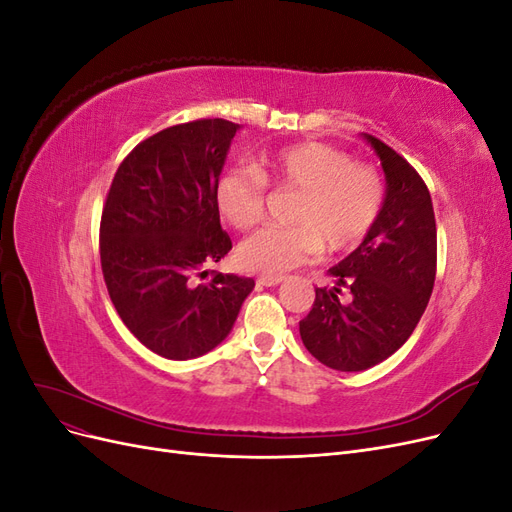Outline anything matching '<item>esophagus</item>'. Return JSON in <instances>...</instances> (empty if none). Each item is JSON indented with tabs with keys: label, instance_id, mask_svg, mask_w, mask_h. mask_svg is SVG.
<instances>
[{
	"label": "esophagus",
	"instance_id": "1",
	"mask_svg": "<svg viewBox=\"0 0 512 512\" xmlns=\"http://www.w3.org/2000/svg\"><path fill=\"white\" fill-rule=\"evenodd\" d=\"M282 280H284L282 275H260L256 282H258V286H267L269 288V286H277Z\"/></svg>",
	"mask_w": 512,
	"mask_h": 512
}]
</instances>
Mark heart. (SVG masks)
Segmentation results:
<instances>
[{"label":"heart","mask_w":512,"mask_h":512,"mask_svg":"<svg viewBox=\"0 0 512 512\" xmlns=\"http://www.w3.org/2000/svg\"><path fill=\"white\" fill-rule=\"evenodd\" d=\"M265 185L299 192L288 211L292 226H267L239 245L241 267L265 275L299 267L322 247L350 250L376 224L384 203L374 168L354 164L335 147L299 143L258 158L252 168L224 170L213 190L220 218L237 230L256 226L265 213Z\"/></svg>","instance_id":"heart-1"}]
</instances>
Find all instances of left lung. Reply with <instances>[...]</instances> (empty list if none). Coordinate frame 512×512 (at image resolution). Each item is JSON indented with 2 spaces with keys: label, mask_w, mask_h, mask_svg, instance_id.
<instances>
[{
  "label": "left lung",
  "mask_w": 512,
  "mask_h": 512,
  "mask_svg": "<svg viewBox=\"0 0 512 512\" xmlns=\"http://www.w3.org/2000/svg\"><path fill=\"white\" fill-rule=\"evenodd\" d=\"M380 158L386 192L376 224L354 252L329 269L331 288L299 322L309 354L337 371H363L408 342L436 280V218L425 181L378 138L361 134ZM351 301L338 299L341 288Z\"/></svg>",
  "instance_id": "obj_1"
}]
</instances>
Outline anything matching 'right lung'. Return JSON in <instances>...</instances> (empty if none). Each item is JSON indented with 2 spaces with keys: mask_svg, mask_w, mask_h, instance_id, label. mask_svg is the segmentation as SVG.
I'll return each mask as SVG.
<instances>
[{
  "mask_svg": "<svg viewBox=\"0 0 512 512\" xmlns=\"http://www.w3.org/2000/svg\"><path fill=\"white\" fill-rule=\"evenodd\" d=\"M239 126L198 119L136 145L117 168L100 224L104 282L130 333L170 361L220 346L254 290L252 277L207 267L230 252L213 190Z\"/></svg>",
  "mask_w": 512,
  "mask_h": 512,
  "instance_id": "1",
  "label": "right lung"
}]
</instances>
